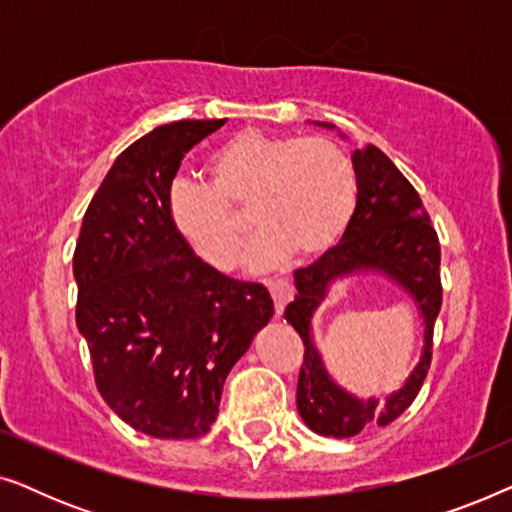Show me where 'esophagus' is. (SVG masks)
<instances>
[{"instance_id":"1","label":"esophagus","mask_w":512,"mask_h":512,"mask_svg":"<svg viewBox=\"0 0 512 512\" xmlns=\"http://www.w3.org/2000/svg\"><path fill=\"white\" fill-rule=\"evenodd\" d=\"M265 286H268V291L272 293V300H275V314L277 317H282L286 303L293 298L291 284L286 282V279H268Z\"/></svg>"}]
</instances>
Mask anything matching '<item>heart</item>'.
<instances>
[{
	"instance_id": "1",
	"label": "heart",
	"mask_w": 512,
	"mask_h": 512,
	"mask_svg": "<svg viewBox=\"0 0 512 512\" xmlns=\"http://www.w3.org/2000/svg\"><path fill=\"white\" fill-rule=\"evenodd\" d=\"M207 186L177 181L170 219L184 242L216 270L240 261L247 230L230 209H249L261 228L251 265L268 268L286 254L312 258L333 249L356 202L349 158L328 139L237 132L205 165Z\"/></svg>"
}]
</instances>
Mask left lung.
Masks as SVG:
<instances>
[{"instance_id": "obj_1", "label": "left lung", "mask_w": 512, "mask_h": 512, "mask_svg": "<svg viewBox=\"0 0 512 512\" xmlns=\"http://www.w3.org/2000/svg\"><path fill=\"white\" fill-rule=\"evenodd\" d=\"M314 125L335 130L333 123ZM342 139H347L338 130ZM356 174V207L338 247L328 249L310 268L293 272L296 296L284 319L305 342V361L298 377V415L319 436L352 438L368 426H387L408 410L422 389L431 366L433 324L443 303L440 289V244L422 200L398 167L373 144L352 156ZM352 274L389 278L418 307L423 321V352L416 368L396 392L382 399L356 397L327 373L313 342L311 321L330 286Z\"/></svg>"}]
</instances>
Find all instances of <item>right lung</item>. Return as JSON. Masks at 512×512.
Wrapping results in <instances>:
<instances>
[{"instance_id": "right-lung-1", "label": "right lung", "mask_w": 512, "mask_h": 512, "mask_svg": "<svg viewBox=\"0 0 512 512\" xmlns=\"http://www.w3.org/2000/svg\"><path fill=\"white\" fill-rule=\"evenodd\" d=\"M223 123L158 125L130 144L90 200L76 242V326L97 389L153 438L205 436L230 368L275 314L263 284L221 275L170 219L181 160Z\"/></svg>"}]
</instances>
